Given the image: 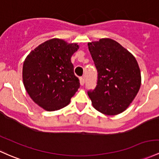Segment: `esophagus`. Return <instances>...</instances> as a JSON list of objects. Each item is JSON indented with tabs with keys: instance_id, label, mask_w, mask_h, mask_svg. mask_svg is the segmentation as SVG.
I'll list each match as a JSON object with an SVG mask.
<instances>
[{
	"instance_id": "esophagus-1",
	"label": "esophagus",
	"mask_w": 159,
	"mask_h": 159,
	"mask_svg": "<svg viewBox=\"0 0 159 159\" xmlns=\"http://www.w3.org/2000/svg\"><path fill=\"white\" fill-rule=\"evenodd\" d=\"M84 78H83V77H81L80 78V84H81V85H84Z\"/></svg>"
}]
</instances>
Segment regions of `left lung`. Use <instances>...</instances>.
Here are the masks:
<instances>
[{"instance_id": "left-lung-1", "label": "left lung", "mask_w": 159, "mask_h": 159, "mask_svg": "<svg viewBox=\"0 0 159 159\" xmlns=\"http://www.w3.org/2000/svg\"><path fill=\"white\" fill-rule=\"evenodd\" d=\"M97 68V83L88 94L94 109L107 116L126 110L138 93L140 70L135 57L110 38L88 43Z\"/></svg>"}]
</instances>
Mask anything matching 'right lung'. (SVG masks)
I'll use <instances>...</instances> for the list:
<instances>
[{
    "mask_svg": "<svg viewBox=\"0 0 159 159\" xmlns=\"http://www.w3.org/2000/svg\"><path fill=\"white\" fill-rule=\"evenodd\" d=\"M78 48V43L53 38L40 44L25 58L24 86L31 99L45 110L65 107L79 88V79L71 62Z\"/></svg>",
    "mask_w": 159,
    "mask_h": 159,
    "instance_id": "obj_1",
    "label": "right lung"
}]
</instances>
